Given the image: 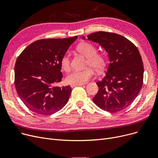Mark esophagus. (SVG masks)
I'll return each instance as SVG.
<instances>
[{"instance_id":"obj_1","label":"esophagus","mask_w":158,"mask_h":158,"mask_svg":"<svg viewBox=\"0 0 158 158\" xmlns=\"http://www.w3.org/2000/svg\"><path fill=\"white\" fill-rule=\"evenodd\" d=\"M83 85V84H79V85H73V84H71L70 85V86L72 88H73V87H76V86H82Z\"/></svg>"}]
</instances>
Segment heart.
Segmentation results:
<instances>
[{
    "instance_id": "1",
    "label": "heart",
    "mask_w": 158,
    "mask_h": 158,
    "mask_svg": "<svg viewBox=\"0 0 158 158\" xmlns=\"http://www.w3.org/2000/svg\"><path fill=\"white\" fill-rule=\"evenodd\" d=\"M77 51L88 57L87 65L91 66L94 69L101 71L105 66V58L101 54L97 53L95 46L88 42H82L77 47ZM61 66L64 71H69L70 68V57L69 53L63 55L61 60ZM94 72L90 68L85 70H74L66 77V81L70 84L79 85L87 82L94 76Z\"/></svg>"
}]
</instances>
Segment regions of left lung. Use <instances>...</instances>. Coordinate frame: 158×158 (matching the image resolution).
I'll return each mask as SVG.
<instances>
[{"mask_svg": "<svg viewBox=\"0 0 158 158\" xmlns=\"http://www.w3.org/2000/svg\"><path fill=\"white\" fill-rule=\"evenodd\" d=\"M88 40L101 45L110 60L105 77L97 82L98 91L93 101L104 111H122L135 101L143 85V65L138 49L125 37L113 32H94Z\"/></svg>", "mask_w": 158, "mask_h": 158, "instance_id": "8db88e82", "label": "left lung"}]
</instances>
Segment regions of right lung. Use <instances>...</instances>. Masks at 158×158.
I'll use <instances>...</instances> for the list:
<instances>
[{
  "label": "right lung",
  "instance_id": "add662e5",
  "mask_svg": "<svg viewBox=\"0 0 158 158\" xmlns=\"http://www.w3.org/2000/svg\"><path fill=\"white\" fill-rule=\"evenodd\" d=\"M77 36L42 39L28 45L16 59L15 86L23 104L36 113L50 115L68 102L70 86H55L61 81V60Z\"/></svg>",
  "mask_w": 158,
  "mask_h": 158
}]
</instances>
